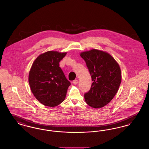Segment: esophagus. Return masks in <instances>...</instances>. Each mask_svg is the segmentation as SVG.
I'll return each mask as SVG.
<instances>
[{
  "label": "esophagus",
  "mask_w": 149,
  "mask_h": 149,
  "mask_svg": "<svg viewBox=\"0 0 149 149\" xmlns=\"http://www.w3.org/2000/svg\"><path fill=\"white\" fill-rule=\"evenodd\" d=\"M72 83H73V84H74V85H76V84H77L78 83V80H74L73 81H72Z\"/></svg>",
  "instance_id": "esophagus-1"
}]
</instances>
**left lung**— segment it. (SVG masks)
Listing matches in <instances>:
<instances>
[{"instance_id":"obj_1","label":"left lung","mask_w":149,"mask_h":149,"mask_svg":"<svg viewBox=\"0 0 149 149\" xmlns=\"http://www.w3.org/2000/svg\"><path fill=\"white\" fill-rule=\"evenodd\" d=\"M91 74L93 83L84 94L86 103L92 108H100L108 104L116 94L122 79L119 64L108 52L92 49L80 54Z\"/></svg>"}]
</instances>
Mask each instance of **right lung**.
Segmentation results:
<instances>
[{
    "instance_id": "obj_1",
    "label": "right lung",
    "mask_w": 149,
    "mask_h": 149,
    "mask_svg": "<svg viewBox=\"0 0 149 149\" xmlns=\"http://www.w3.org/2000/svg\"><path fill=\"white\" fill-rule=\"evenodd\" d=\"M66 52L49 51L36 58L29 72L31 92L46 106H57L64 101L70 85L59 66Z\"/></svg>"
}]
</instances>
